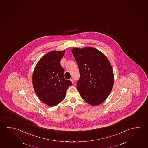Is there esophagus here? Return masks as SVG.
Instances as JSON below:
<instances>
[{"label":"esophagus","mask_w":148,"mask_h":148,"mask_svg":"<svg viewBox=\"0 0 148 148\" xmlns=\"http://www.w3.org/2000/svg\"><path fill=\"white\" fill-rule=\"evenodd\" d=\"M70 80L71 81V82H72V84H73L74 83V80H73V79L72 78H71V79H70Z\"/></svg>","instance_id":"esophagus-1"}]
</instances>
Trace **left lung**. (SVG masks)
<instances>
[{"instance_id": "1", "label": "left lung", "mask_w": 148, "mask_h": 148, "mask_svg": "<svg viewBox=\"0 0 148 148\" xmlns=\"http://www.w3.org/2000/svg\"><path fill=\"white\" fill-rule=\"evenodd\" d=\"M72 52L79 70L77 89L81 97L92 106L103 102L111 92L114 74L107 56L91 47L74 48Z\"/></svg>"}]
</instances>
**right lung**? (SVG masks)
I'll return each mask as SVG.
<instances>
[{"label": "right lung", "mask_w": 148, "mask_h": 148, "mask_svg": "<svg viewBox=\"0 0 148 148\" xmlns=\"http://www.w3.org/2000/svg\"><path fill=\"white\" fill-rule=\"evenodd\" d=\"M65 51L48 52L37 62L32 75V84L39 99L50 107L55 106L66 97L69 86L72 84L64 76L60 60Z\"/></svg>", "instance_id": "add662e5"}]
</instances>
